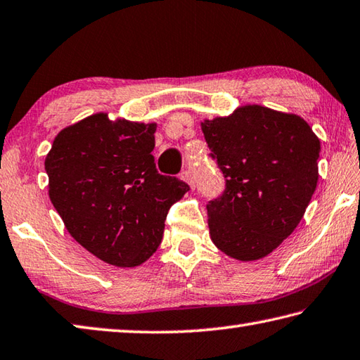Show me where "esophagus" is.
Instances as JSON below:
<instances>
[{"label": "esophagus", "instance_id": "1", "mask_svg": "<svg viewBox=\"0 0 360 360\" xmlns=\"http://www.w3.org/2000/svg\"><path fill=\"white\" fill-rule=\"evenodd\" d=\"M181 179L184 181V182H187V184L191 186V187H193V178H192V173L188 172V169H184V172L181 173Z\"/></svg>", "mask_w": 360, "mask_h": 360}]
</instances>
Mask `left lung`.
Listing matches in <instances>:
<instances>
[{
	"instance_id": "8db88e82",
	"label": "left lung",
	"mask_w": 360,
	"mask_h": 360,
	"mask_svg": "<svg viewBox=\"0 0 360 360\" xmlns=\"http://www.w3.org/2000/svg\"><path fill=\"white\" fill-rule=\"evenodd\" d=\"M226 179L207 202L209 236L239 261L269 255L296 230L318 184L319 139L297 115L243 105L201 122Z\"/></svg>"
}]
</instances>
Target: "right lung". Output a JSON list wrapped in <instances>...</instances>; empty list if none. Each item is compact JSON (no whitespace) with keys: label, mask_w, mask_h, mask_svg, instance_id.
Returning <instances> with one entry per match:
<instances>
[{"label":"right lung","mask_w":360,"mask_h":360,"mask_svg":"<svg viewBox=\"0 0 360 360\" xmlns=\"http://www.w3.org/2000/svg\"><path fill=\"white\" fill-rule=\"evenodd\" d=\"M155 129L96 113L63 129L45 158L49 197L66 230L116 267L153 257L168 209L191 191L155 168Z\"/></svg>","instance_id":"1"}]
</instances>
